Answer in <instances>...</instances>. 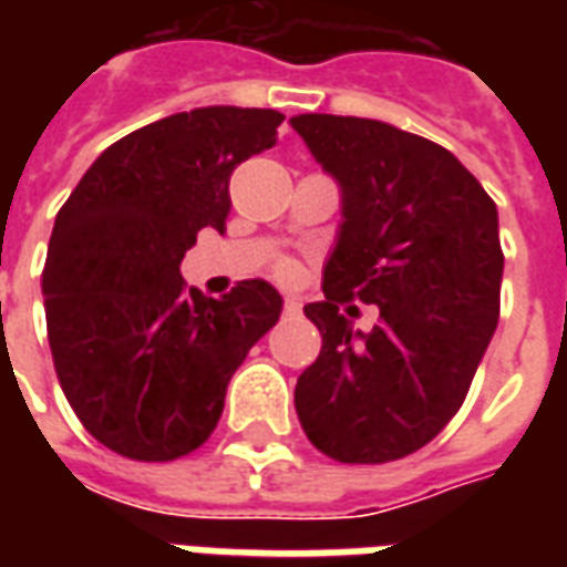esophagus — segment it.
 <instances>
[{
  "label": "esophagus",
  "mask_w": 567,
  "mask_h": 567,
  "mask_svg": "<svg viewBox=\"0 0 567 567\" xmlns=\"http://www.w3.org/2000/svg\"><path fill=\"white\" fill-rule=\"evenodd\" d=\"M300 311H302V302L297 300V297H288V300H285V315H288V318H297Z\"/></svg>",
  "instance_id": "obj_1"
}]
</instances>
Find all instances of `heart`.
<instances>
[{
	"instance_id": "heart-1",
	"label": "heart",
	"mask_w": 567,
	"mask_h": 567,
	"mask_svg": "<svg viewBox=\"0 0 567 567\" xmlns=\"http://www.w3.org/2000/svg\"><path fill=\"white\" fill-rule=\"evenodd\" d=\"M279 274H282V276H291V274H293L291 265H282V267H279Z\"/></svg>"
}]
</instances>
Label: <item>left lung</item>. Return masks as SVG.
Returning a JSON list of instances; mask_svg holds the SVG:
<instances>
[{
	"instance_id": "8db88e82",
	"label": "left lung",
	"mask_w": 567,
	"mask_h": 567,
	"mask_svg": "<svg viewBox=\"0 0 567 567\" xmlns=\"http://www.w3.org/2000/svg\"><path fill=\"white\" fill-rule=\"evenodd\" d=\"M291 126L341 190L323 300L302 309L323 347L297 379V417L338 462H394L447 426L497 329V205L450 150L391 123L300 114ZM344 299L380 306L371 333L337 311Z\"/></svg>"
}]
</instances>
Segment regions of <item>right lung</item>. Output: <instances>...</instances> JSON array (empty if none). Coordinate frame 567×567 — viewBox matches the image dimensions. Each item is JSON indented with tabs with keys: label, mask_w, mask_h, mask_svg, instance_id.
Returning a JSON list of instances; mask_svg holds the SVG:
<instances>
[{
	"label": "right lung",
	"mask_w": 567,
	"mask_h": 567,
	"mask_svg": "<svg viewBox=\"0 0 567 567\" xmlns=\"http://www.w3.org/2000/svg\"><path fill=\"white\" fill-rule=\"evenodd\" d=\"M274 109L182 111L120 137L58 212L43 306L58 382L93 439L137 462L188 456L282 297L244 279L214 300L179 274L196 231H226L229 176L276 144Z\"/></svg>",
	"instance_id": "add662e5"
}]
</instances>
